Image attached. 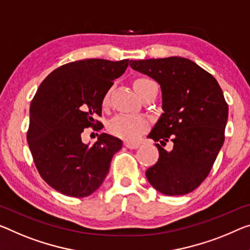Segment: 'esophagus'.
Masks as SVG:
<instances>
[{
	"label": "esophagus",
	"mask_w": 250,
	"mask_h": 250,
	"mask_svg": "<svg viewBox=\"0 0 250 250\" xmlns=\"http://www.w3.org/2000/svg\"><path fill=\"white\" fill-rule=\"evenodd\" d=\"M124 145L129 149H136L140 147V143H133V142H128V141H126Z\"/></svg>",
	"instance_id": "obj_1"
}]
</instances>
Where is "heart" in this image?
<instances>
[{"label": "heart", "instance_id": "heart-1", "mask_svg": "<svg viewBox=\"0 0 250 250\" xmlns=\"http://www.w3.org/2000/svg\"><path fill=\"white\" fill-rule=\"evenodd\" d=\"M156 85L153 80L148 78H138L134 82V89L140 95L145 88ZM109 93L108 90L103 97V106H107L109 102ZM148 123L142 116H130V115H117L114 120L109 123L108 130L113 135L124 138L127 141H136L145 130L147 129Z\"/></svg>", "mask_w": 250, "mask_h": 250}]
</instances>
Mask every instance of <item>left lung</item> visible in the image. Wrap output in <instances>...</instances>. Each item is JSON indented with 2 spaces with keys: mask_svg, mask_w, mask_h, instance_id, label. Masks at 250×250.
<instances>
[{
  "mask_svg": "<svg viewBox=\"0 0 250 250\" xmlns=\"http://www.w3.org/2000/svg\"><path fill=\"white\" fill-rule=\"evenodd\" d=\"M129 66L161 85L164 113L148 137L159 160L148 167L146 178L165 195H183L200 186L209 175L225 142L228 104L214 77L182 57L130 60Z\"/></svg>",
  "mask_w": 250,
  "mask_h": 250,
  "instance_id": "left-lung-1",
  "label": "left lung"
}]
</instances>
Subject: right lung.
Wrapping results in <instances>:
<instances>
[{"instance_id": "add662e5", "label": "right lung", "mask_w": 250, "mask_h": 250, "mask_svg": "<svg viewBox=\"0 0 250 250\" xmlns=\"http://www.w3.org/2000/svg\"><path fill=\"white\" fill-rule=\"evenodd\" d=\"M129 60L86 59L53 70L38 88L30 105L26 132L30 151L41 178L52 189L85 198L98 189L109 171L122 141L103 133L91 146L83 129L101 130L103 97Z\"/></svg>"}]
</instances>
